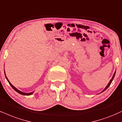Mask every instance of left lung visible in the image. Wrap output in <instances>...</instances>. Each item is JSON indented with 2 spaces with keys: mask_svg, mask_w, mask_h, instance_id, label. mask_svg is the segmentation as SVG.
<instances>
[{
  "mask_svg": "<svg viewBox=\"0 0 122 122\" xmlns=\"http://www.w3.org/2000/svg\"><path fill=\"white\" fill-rule=\"evenodd\" d=\"M115 72H115V73H114L113 76H112V79L110 80V82H109V84H107V86H106V88H105V89H104V90H103V91L102 92H104V91H105V90H106V89H107L108 88V87H109V86H110V84H111V83H112V80H113V79H114V76H115Z\"/></svg>",
  "mask_w": 122,
  "mask_h": 122,
  "instance_id": "obj_1",
  "label": "left lung"
}]
</instances>
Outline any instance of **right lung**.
<instances>
[{"label":"right lung","mask_w":122,"mask_h":122,"mask_svg":"<svg viewBox=\"0 0 122 122\" xmlns=\"http://www.w3.org/2000/svg\"><path fill=\"white\" fill-rule=\"evenodd\" d=\"M4 74H5V78H6V79L7 80V81H8V82H9V84H10V86H12V88L13 89L15 90V91L17 92V93H20V94H22V95H25V96H29V95H31V94H32L34 92H31V93H24V92H22L20 91L19 90H18L17 89H16V88H15V87L14 86H13V85H12V84H11V83H10V81L8 80V79H7V77H6V75H5V71H4Z\"/></svg>","instance_id":"1"}]
</instances>
